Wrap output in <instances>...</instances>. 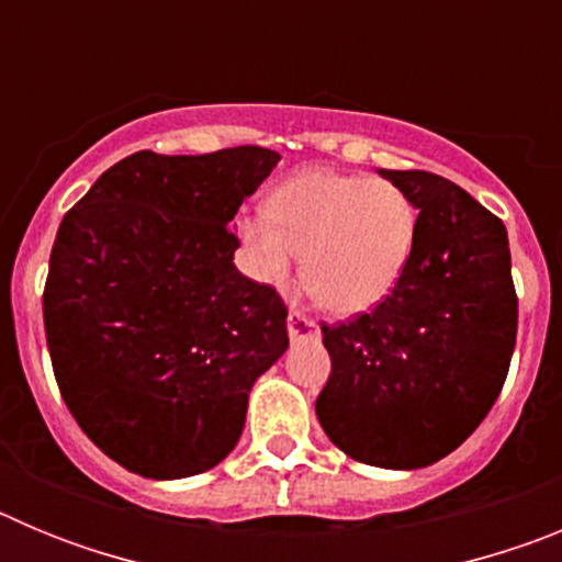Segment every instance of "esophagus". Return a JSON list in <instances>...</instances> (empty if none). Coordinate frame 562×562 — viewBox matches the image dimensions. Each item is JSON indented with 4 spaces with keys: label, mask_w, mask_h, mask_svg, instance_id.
Returning <instances> with one entry per match:
<instances>
[{
    "label": "esophagus",
    "mask_w": 562,
    "mask_h": 562,
    "mask_svg": "<svg viewBox=\"0 0 562 562\" xmlns=\"http://www.w3.org/2000/svg\"><path fill=\"white\" fill-rule=\"evenodd\" d=\"M286 329H290L292 340H306V337L317 335V324L310 315H304L301 310H290V317H286Z\"/></svg>",
    "instance_id": "obj_1"
}]
</instances>
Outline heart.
<instances>
[{
    "label": "heart",
    "instance_id": "b5f03b06",
    "mask_svg": "<svg viewBox=\"0 0 562 562\" xmlns=\"http://www.w3.org/2000/svg\"><path fill=\"white\" fill-rule=\"evenodd\" d=\"M238 236L261 281L284 286L304 252V281L331 312L357 315L389 297L408 267L416 207L396 182L310 168L241 216Z\"/></svg>",
    "mask_w": 562,
    "mask_h": 562
}]
</instances>
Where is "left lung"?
<instances>
[{"instance_id": "left-lung-1", "label": "left lung", "mask_w": 562, "mask_h": 562, "mask_svg": "<svg viewBox=\"0 0 562 562\" xmlns=\"http://www.w3.org/2000/svg\"><path fill=\"white\" fill-rule=\"evenodd\" d=\"M380 173L419 211L414 250L385 301L321 326L331 374L315 414L355 461L416 470L453 453L498 400L518 295L495 213L439 173Z\"/></svg>"}]
</instances>
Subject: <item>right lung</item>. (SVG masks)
<instances>
[{
  "instance_id": "obj_1",
  "label": "right lung",
  "mask_w": 562,
  "mask_h": 562,
  "mask_svg": "<svg viewBox=\"0 0 562 562\" xmlns=\"http://www.w3.org/2000/svg\"><path fill=\"white\" fill-rule=\"evenodd\" d=\"M278 160L261 146L137 151L64 213L42 297L58 391L143 479L220 464L252 382L290 346L284 301L236 270L227 227Z\"/></svg>"
}]
</instances>
